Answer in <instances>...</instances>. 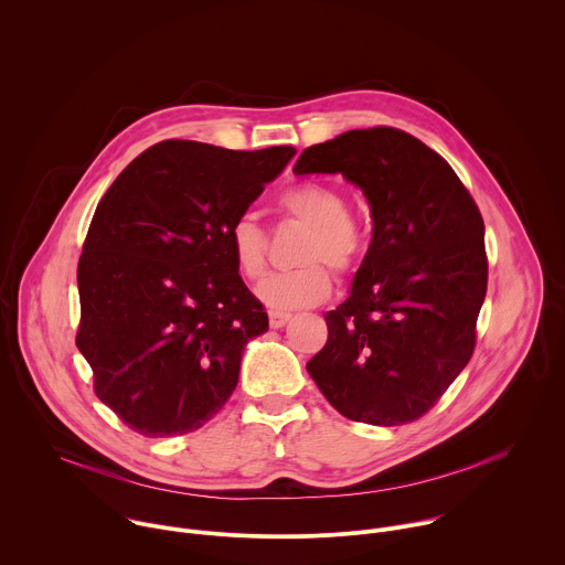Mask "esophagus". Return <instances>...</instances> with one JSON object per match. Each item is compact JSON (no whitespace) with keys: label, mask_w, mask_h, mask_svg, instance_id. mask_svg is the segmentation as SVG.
Instances as JSON below:
<instances>
[{"label":"esophagus","mask_w":565,"mask_h":565,"mask_svg":"<svg viewBox=\"0 0 565 565\" xmlns=\"http://www.w3.org/2000/svg\"><path fill=\"white\" fill-rule=\"evenodd\" d=\"M289 318H291V313H289V311L269 309V324H271L274 329H280V327H285V324L289 322Z\"/></svg>","instance_id":"esophagus-1"}]
</instances>
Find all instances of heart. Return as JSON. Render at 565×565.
Returning <instances> with one entry per match:
<instances>
[{
  "instance_id": "b5f03b06",
  "label": "heart",
  "mask_w": 565,
  "mask_h": 565,
  "mask_svg": "<svg viewBox=\"0 0 565 565\" xmlns=\"http://www.w3.org/2000/svg\"><path fill=\"white\" fill-rule=\"evenodd\" d=\"M278 207L309 227L298 252L296 269L271 274L258 287V296L274 309H298L322 302L333 289L329 266L349 276L369 249V232L358 214L347 210L344 194L327 183H294L278 196ZM230 249L245 280H260L267 271L269 241L249 216L230 227Z\"/></svg>"
}]
</instances>
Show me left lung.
<instances>
[{
    "mask_svg": "<svg viewBox=\"0 0 565 565\" xmlns=\"http://www.w3.org/2000/svg\"><path fill=\"white\" fill-rule=\"evenodd\" d=\"M294 172H340L373 216L351 296L324 313L329 338L307 362L309 375L353 422L419 419L475 351L488 287L477 203L435 150L388 126L311 146Z\"/></svg>",
    "mask_w": 565,
    "mask_h": 565,
    "instance_id": "1",
    "label": "left lung"
}]
</instances>
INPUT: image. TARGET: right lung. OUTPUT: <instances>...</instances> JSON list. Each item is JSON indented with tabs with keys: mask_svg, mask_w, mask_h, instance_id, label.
I'll use <instances>...</instances> for the list:
<instances>
[{
	"mask_svg": "<svg viewBox=\"0 0 565 565\" xmlns=\"http://www.w3.org/2000/svg\"><path fill=\"white\" fill-rule=\"evenodd\" d=\"M294 154L170 139L99 201L77 267V347L97 397L139 435L210 422L238 384L247 340L269 329L232 260L230 227Z\"/></svg>",
	"mask_w": 565,
	"mask_h": 565,
	"instance_id": "obj_1",
	"label": "right lung"
}]
</instances>
